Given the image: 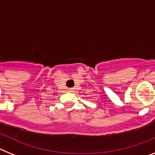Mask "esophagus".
<instances>
[{
	"label": "esophagus",
	"instance_id": "esophagus-1",
	"mask_svg": "<svg viewBox=\"0 0 155 155\" xmlns=\"http://www.w3.org/2000/svg\"><path fill=\"white\" fill-rule=\"evenodd\" d=\"M68 91H70V92H73V89H69Z\"/></svg>",
	"mask_w": 155,
	"mask_h": 155
}]
</instances>
